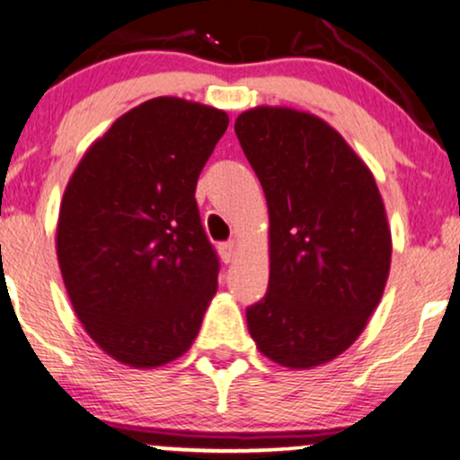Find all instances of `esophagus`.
I'll use <instances>...</instances> for the list:
<instances>
[{
    "instance_id": "34e87169",
    "label": "esophagus",
    "mask_w": 460,
    "mask_h": 460,
    "mask_svg": "<svg viewBox=\"0 0 460 460\" xmlns=\"http://www.w3.org/2000/svg\"><path fill=\"white\" fill-rule=\"evenodd\" d=\"M218 252H220V257H223L225 263H231V261L235 259V252H237V242H235V240H231V242L220 243Z\"/></svg>"
}]
</instances>
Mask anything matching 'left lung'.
Listing matches in <instances>:
<instances>
[{
    "instance_id": "left-lung-1",
    "label": "left lung",
    "mask_w": 460,
    "mask_h": 460,
    "mask_svg": "<svg viewBox=\"0 0 460 460\" xmlns=\"http://www.w3.org/2000/svg\"><path fill=\"white\" fill-rule=\"evenodd\" d=\"M270 210V287L246 310L261 354L312 369L367 327L391 271L393 240L374 173L316 114L257 106L235 119Z\"/></svg>"
}]
</instances>
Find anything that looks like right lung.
Instances as JSON below:
<instances>
[{
    "mask_svg": "<svg viewBox=\"0 0 460 460\" xmlns=\"http://www.w3.org/2000/svg\"><path fill=\"white\" fill-rule=\"evenodd\" d=\"M223 110L155 97L86 150L61 199L57 259L69 301L108 357L153 369L182 357L218 288L197 178Z\"/></svg>",
    "mask_w": 460,
    "mask_h": 460,
    "instance_id": "obj_1",
    "label": "right lung"
}]
</instances>
